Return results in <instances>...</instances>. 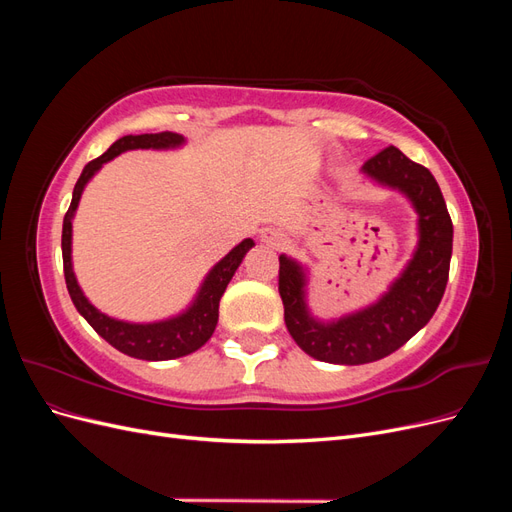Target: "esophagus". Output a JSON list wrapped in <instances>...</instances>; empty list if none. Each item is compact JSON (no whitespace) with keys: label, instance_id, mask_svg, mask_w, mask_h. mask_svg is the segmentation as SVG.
Listing matches in <instances>:
<instances>
[{"label":"esophagus","instance_id":"34e87169","mask_svg":"<svg viewBox=\"0 0 512 512\" xmlns=\"http://www.w3.org/2000/svg\"><path fill=\"white\" fill-rule=\"evenodd\" d=\"M262 241H265L267 245H271V247H280L282 243H284V237L280 235V232H277V230H265V232H262Z\"/></svg>","mask_w":512,"mask_h":512}]
</instances>
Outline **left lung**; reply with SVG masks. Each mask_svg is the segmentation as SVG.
<instances>
[{"label":"left lung","mask_w":512,"mask_h":512,"mask_svg":"<svg viewBox=\"0 0 512 512\" xmlns=\"http://www.w3.org/2000/svg\"><path fill=\"white\" fill-rule=\"evenodd\" d=\"M363 173L404 192L418 213V245L408 267L389 292L359 312L320 322L305 303V271L280 256V297L284 320L297 346L324 363L363 365L404 346L436 314L448 282L453 222L438 181L397 147H386L363 164Z\"/></svg>","instance_id":"obj_1"}]
</instances>
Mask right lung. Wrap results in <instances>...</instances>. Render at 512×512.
I'll use <instances>...</instances> for the list:
<instances>
[{"mask_svg": "<svg viewBox=\"0 0 512 512\" xmlns=\"http://www.w3.org/2000/svg\"><path fill=\"white\" fill-rule=\"evenodd\" d=\"M179 145H183V136L175 132L138 134V136L128 134L119 138V141H115L111 147H108L100 158L91 160L83 168L79 181L74 185L72 203L64 218V230H61L64 275H66V286L74 307L79 309V314L113 348L143 361L179 359V356L192 354L194 350H198L200 346H205L209 342V337L215 331V324H218V309H220L222 294L228 282L232 280V275H235V271L239 269L243 256L254 245V241L243 239L237 247H232L218 265L209 271L203 286L198 290V297L183 314L168 320H160V322L136 324V322H123V320L106 316L87 301L72 271V218H74L76 207H79V200L87 181L98 173L102 164H106L108 160L119 156V153L130 151V149H173Z\"/></svg>", "mask_w": 512, "mask_h": 512, "instance_id": "right-lung-1", "label": "right lung"}]
</instances>
